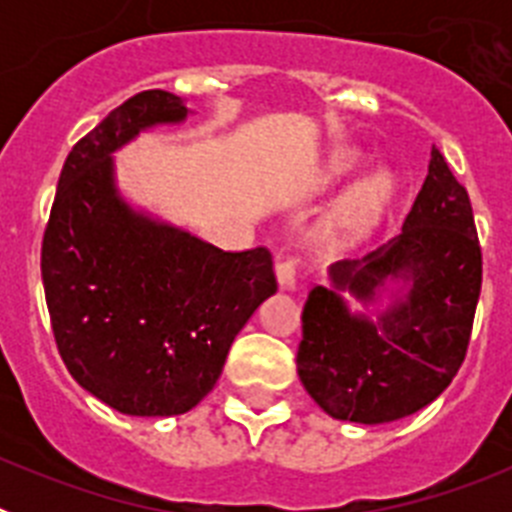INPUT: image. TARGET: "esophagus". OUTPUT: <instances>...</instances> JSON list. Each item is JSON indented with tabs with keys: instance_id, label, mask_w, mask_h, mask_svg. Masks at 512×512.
<instances>
[{
	"instance_id": "obj_1",
	"label": "esophagus",
	"mask_w": 512,
	"mask_h": 512,
	"mask_svg": "<svg viewBox=\"0 0 512 512\" xmlns=\"http://www.w3.org/2000/svg\"><path fill=\"white\" fill-rule=\"evenodd\" d=\"M277 282L284 292H295L297 289V259L277 261Z\"/></svg>"
}]
</instances>
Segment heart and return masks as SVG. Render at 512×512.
Here are the masks:
<instances>
[{"mask_svg": "<svg viewBox=\"0 0 512 512\" xmlns=\"http://www.w3.org/2000/svg\"><path fill=\"white\" fill-rule=\"evenodd\" d=\"M356 166V153H341V156L333 161V169L341 174V171L354 169ZM392 194H395V182L387 171H377V174L366 176L356 184L351 192L346 194L343 200V217L354 228H369L372 223H377L382 217L384 207L390 205Z\"/></svg>", "mask_w": 512, "mask_h": 512, "instance_id": "heart-1", "label": "heart"}]
</instances>
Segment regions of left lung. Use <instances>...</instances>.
<instances>
[{
    "label": "left lung",
    "mask_w": 512,
    "mask_h": 512,
    "mask_svg": "<svg viewBox=\"0 0 512 512\" xmlns=\"http://www.w3.org/2000/svg\"><path fill=\"white\" fill-rule=\"evenodd\" d=\"M328 282L307 295L297 348V374L320 410L392 423L449 387L469 346L482 251L467 189L436 146L402 233L330 264Z\"/></svg>",
    "instance_id": "obj_1"
}]
</instances>
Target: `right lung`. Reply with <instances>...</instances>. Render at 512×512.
I'll use <instances>...</instances> for the list:
<instances>
[{
  "instance_id": "obj_1",
  "label": "right lung",
  "mask_w": 512,
  "mask_h": 512,
  "mask_svg": "<svg viewBox=\"0 0 512 512\" xmlns=\"http://www.w3.org/2000/svg\"><path fill=\"white\" fill-rule=\"evenodd\" d=\"M187 115V99L164 89L122 102L71 148L45 228L40 271L63 364L122 415L192 410L277 292L266 248L223 251L122 194L115 153Z\"/></svg>"
}]
</instances>
